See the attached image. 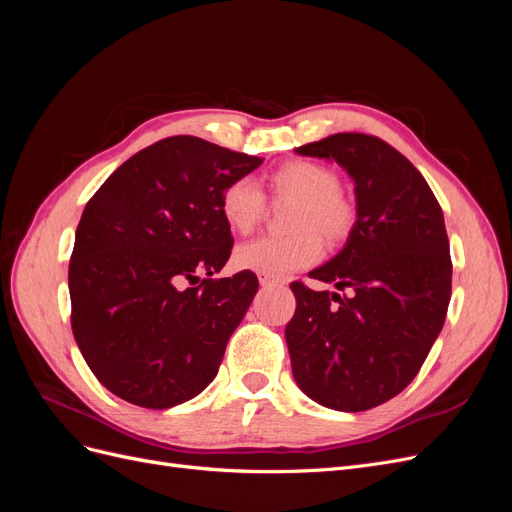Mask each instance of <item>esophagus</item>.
Wrapping results in <instances>:
<instances>
[{"instance_id": "34e87169", "label": "esophagus", "mask_w": 512, "mask_h": 512, "mask_svg": "<svg viewBox=\"0 0 512 512\" xmlns=\"http://www.w3.org/2000/svg\"><path fill=\"white\" fill-rule=\"evenodd\" d=\"M258 282H260V286H265V288H267V286H280V284H282L280 280H275V277H269V275H262V273L258 275Z\"/></svg>"}]
</instances>
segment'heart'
<instances>
[{
	"label": "heart",
	"mask_w": 512,
	"mask_h": 512,
	"mask_svg": "<svg viewBox=\"0 0 512 512\" xmlns=\"http://www.w3.org/2000/svg\"><path fill=\"white\" fill-rule=\"evenodd\" d=\"M271 198L294 200L288 218V237H260L241 243L235 250V265L275 277L312 267L322 256L320 235L339 243L350 237L356 226V209L346 196L339 194L335 170L309 162L292 160L277 166L269 177ZM267 211V198L250 177L230 181L220 196V213L226 226L239 235L252 232Z\"/></svg>",
	"instance_id": "heart-1"
}]
</instances>
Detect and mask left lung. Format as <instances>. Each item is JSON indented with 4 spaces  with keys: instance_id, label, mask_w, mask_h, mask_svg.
I'll use <instances>...</instances> for the list:
<instances>
[{
    "instance_id": "left-lung-1",
    "label": "left lung",
    "mask_w": 512,
    "mask_h": 512,
    "mask_svg": "<svg viewBox=\"0 0 512 512\" xmlns=\"http://www.w3.org/2000/svg\"><path fill=\"white\" fill-rule=\"evenodd\" d=\"M297 153L348 170L356 226L342 252L309 271L337 292L290 284L292 374L320 406L363 412L406 389L442 331L453 282L444 215L425 177L378 136L342 132Z\"/></svg>"
}]
</instances>
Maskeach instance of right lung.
Wrapping results in <instances>:
<instances>
[{"mask_svg":"<svg viewBox=\"0 0 512 512\" xmlns=\"http://www.w3.org/2000/svg\"><path fill=\"white\" fill-rule=\"evenodd\" d=\"M262 164L196 136L134 153L89 198L68 269L72 333L94 376L164 410L218 374L258 277L213 280L232 250L220 213L230 181Z\"/></svg>","mask_w":512,"mask_h":512,"instance_id":"1","label":"right lung"}]
</instances>
